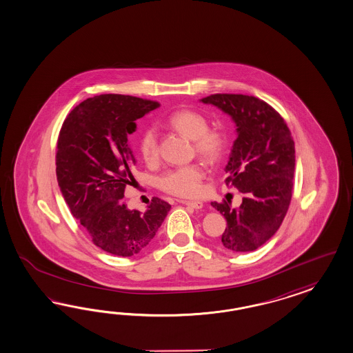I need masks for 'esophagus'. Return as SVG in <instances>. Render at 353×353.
I'll list each match as a JSON object with an SVG mask.
<instances>
[{"label": "esophagus", "mask_w": 353, "mask_h": 353, "mask_svg": "<svg viewBox=\"0 0 353 353\" xmlns=\"http://www.w3.org/2000/svg\"><path fill=\"white\" fill-rule=\"evenodd\" d=\"M181 204H185L188 207H191L194 210H201L203 208V203L201 201H179Z\"/></svg>", "instance_id": "esophagus-1"}]
</instances>
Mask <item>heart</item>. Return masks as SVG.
I'll return each instance as SVG.
<instances>
[{"instance_id":"1","label":"heart","mask_w":353,"mask_h":353,"mask_svg":"<svg viewBox=\"0 0 353 353\" xmlns=\"http://www.w3.org/2000/svg\"><path fill=\"white\" fill-rule=\"evenodd\" d=\"M168 124L179 134L194 143V152L207 163H217L228 150V134L221 130H208L210 124L204 115L182 109L168 118ZM139 152L143 162L152 164L159 158L158 136L154 127L145 128L139 139ZM204 170L199 163H191L163 172L157 179L161 190L179 198H196L203 191Z\"/></svg>"}]
</instances>
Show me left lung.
Here are the masks:
<instances>
[{
  "mask_svg": "<svg viewBox=\"0 0 353 353\" xmlns=\"http://www.w3.org/2000/svg\"><path fill=\"white\" fill-rule=\"evenodd\" d=\"M229 114L238 137L225 168L231 183L245 194L239 208L231 201H212L228 221L222 234L223 248L252 252L275 235L292 201L296 149L283 117L254 96L214 94L203 97Z\"/></svg>",
  "mask_w": 353,
  "mask_h": 353,
  "instance_id": "left-lung-1",
  "label": "left lung"
}]
</instances>
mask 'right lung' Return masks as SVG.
Wrapping results in <instances>:
<instances>
[{"label":"right lung","mask_w":353,"mask_h":353,"mask_svg":"<svg viewBox=\"0 0 353 353\" xmlns=\"http://www.w3.org/2000/svg\"><path fill=\"white\" fill-rule=\"evenodd\" d=\"M159 105L134 96H94L68 114L57 139V182L69 210L96 247L119 257L146 248L171 210L154 196L141 213L128 210L124 199L136 165L128 134Z\"/></svg>","instance_id":"obj_1"}]
</instances>
